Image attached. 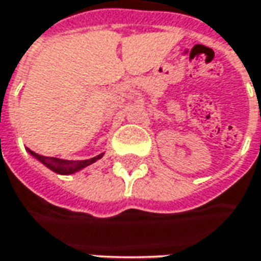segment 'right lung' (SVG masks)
Masks as SVG:
<instances>
[{"mask_svg":"<svg viewBox=\"0 0 261 261\" xmlns=\"http://www.w3.org/2000/svg\"><path fill=\"white\" fill-rule=\"evenodd\" d=\"M27 151H29V153L33 158H36L37 161H40V162H41L43 165H45L48 169H51L53 172L60 174V175H71V174H76L79 171H82L83 168L92 165L93 162H96L97 159H100L103 156V153H100V155H97V156H94V158L85 159V161H67V159L43 156V155H38L36 152L30 151L29 148H27Z\"/></svg>","mask_w":261,"mask_h":261,"instance_id":"1","label":"right lung"}]
</instances>
